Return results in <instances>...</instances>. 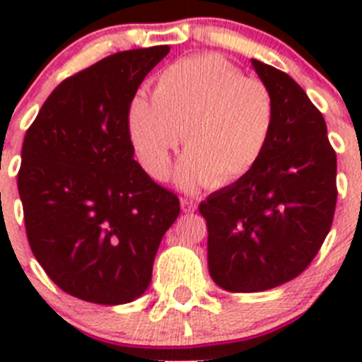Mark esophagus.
I'll return each mask as SVG.
<instances>
[{"label":"esophagus","mask_w":362,"mask_h":362,"mask_svg":"<svg viewBox=\"0 0 362 362\" xmlns=\"http://www.w3.org/2000/svg\"><path fill=\"white\" fill-rule=\"evenodd\" d=\"M181 209H183V212H187V214L194 212V210L197 209V204L190 199H181Z\"/></svg>","instance_id":"1"}]
</instances>
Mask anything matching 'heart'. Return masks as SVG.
<instances>
[{"label":"heart","mask_w":362,"mask_h":362,"mask_svg":"<svg viewBox=\"0 0 362 362\" xmlns=\"http://www.w3.org/2000/svg\"><path fill=\"white\" fill-rule=\"evenodd\" d=\"M276 105L263 81L245 78L219 56H196L166 66L153 83L152 103L136 98L129 132L143 168L163 181L185 134L179 187L225 188L250 174L263 158Z\"/></svg>","instance_id":"1"}]
</instances>
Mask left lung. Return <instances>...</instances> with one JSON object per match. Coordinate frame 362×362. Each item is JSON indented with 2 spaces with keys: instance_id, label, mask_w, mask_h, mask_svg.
<instances>
[{
  "instance_id": "1",
  "label": "left lung",
  "mask_w": 362,
  "mask_h": 362,
  "mask_svg": "<svg viewBox=\"0 0 362 362\" xmlns=\"http://www.w3.org/2000/svg\"><path fill=\"white\" fill-rule=\"evenodd\" d=\"M252 66L276 105L270 141L250 174L199 204L210 277L241 293L299 276L330 232L337 201V158L322 114L288 74L257 59Z\"/></svg>"
}]
</instances>
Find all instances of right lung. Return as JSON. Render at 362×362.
<instances>
[{"label":"right lung","mask_w":362,"mask_h":362,"mask_svg":"<svg viewBox=\"0 0 362 362\" xmlns=\"http://www.w3.org/2000/svg\"><path fill=\"white\" fill-rule=\"evenodd\" d=\"M168 50L112 54L65 79L25 134L18 190L28 243L78 299L114 306L141 297L179 216L177 196L134 159L129 132L134 95Z\"/></svg>","instance_id":"1"}]
</instances>
